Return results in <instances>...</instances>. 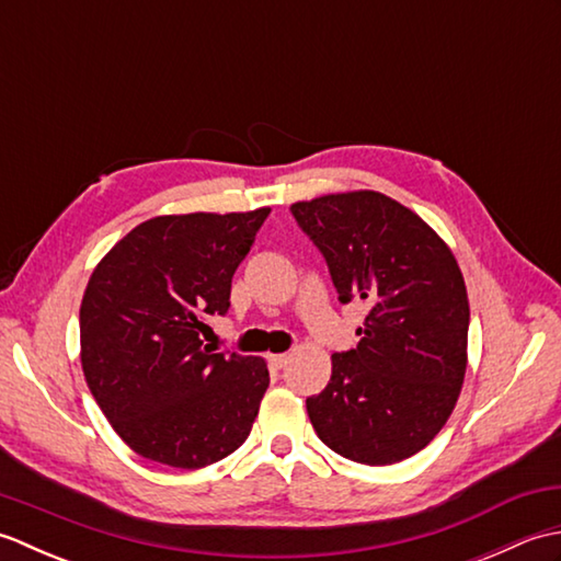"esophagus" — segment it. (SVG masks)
Returning <instances> with one entry per match:
<instances>
[{"label":"esophagus","mask_w":561,"mask_h":561,"mask_svg":"<svg viewBox=\"0 0 561 561\" xmlns=\"http://www.w3.org/2000/svg\"><path fill=\"white\" fill-rule=\"evenodd\" d=\"M289 362V354H270V366L272 368H284Z\"/></svg>","instance_id":"obj_1"}]
</instances>
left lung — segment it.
I'll return each mask as SVG.
<instances>
[{"label": "left lung", "instance_id": "1", "mask_svg": "<svg viewBox=\"0 0 561 561\" xmlns=\"http://www.w3.org/2000/svg\"><path fill=\"white\" fill-rule=\"evenodd\" d=\"M291 214L340 301L368 304L356 350L332 354L330 383L306 400L316 434L354 462L410 458L448 422L468 368L458 262L422 217L374 190L296 202Z\"/></svg>", "mask_w": 561, "mask_h": 561}]
</instances>
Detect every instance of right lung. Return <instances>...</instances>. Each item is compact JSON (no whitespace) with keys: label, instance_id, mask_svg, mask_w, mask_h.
I'll return each instance as SVG.
<instances>
[{"label":"right lung","instance_id":"obj_1","mask_svg":"<svg viewBox=\"0 0 561 561\" xmlns=\"http://www.w3.org/2000/svg\"><path fill=\"white\" fill-rule=\"evenodd\" d=\"M270 207L165 214L135 226L87 284L81 368L105 420L141 458L197 470L248 438L270 386L265 359L202 347Z\"/></svg>","mask_w":561,"mask_h":561}]
</instances>
